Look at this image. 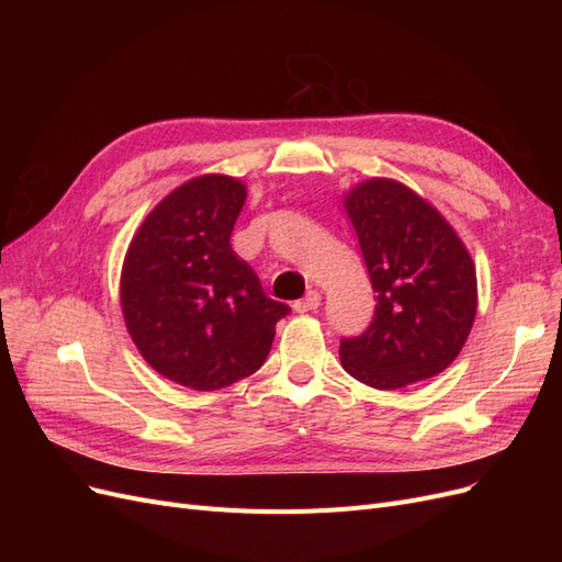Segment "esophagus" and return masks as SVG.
Returning a JSON list of instances; mask_svg holds the SVG:
<instances>
[{"instance_id":"esophagus-1","label":"esophagus","mask_w":562,"mask_h":562,"mask_svg":"<svg viewBox=\"0 0 562 562\" xmlns=\"http://www.w3.org/2000/svg\"><path fill=\"white\" fill-rule=\"evenodd\" d=\"M293 307H295L297 314H307V312L318 310L321 307V293L318 291H310L302 300H297Z\"/></svg>"}]
</instances>
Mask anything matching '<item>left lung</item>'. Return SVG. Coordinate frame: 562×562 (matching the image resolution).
I'll list each match as a JSON object with an SVG mask.
<instances>
[{
	"instance_id": "obj_1",
	"label": "left lung",
	"mask_w": 562,
	"mask_h": 562,
	"mask_svg": "<svg viewBox=\"0 0 562 562\" xmlns=\"http://www.w3.org/2000/svg\"><path fill=\"white\" fill-rule=\"evenodd\" d=\"M345 209L378 304L368 330L339 342L342 368L375 389L438 375L462 351L479 307L467 246L429 201L396 180L356 184Z\"/></svg>"
}]
</instances>
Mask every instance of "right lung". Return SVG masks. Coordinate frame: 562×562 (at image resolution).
I'll return each instance as SVG.
<instances>
[{"label": "right lung", "instance_id": "add662e5", "mask_svg": "<svg viewBox=\"0 0 562 562\" xmlns=\"http://www.w3.org/2000/svg\"><path fill=\"white\" fill-rule=\"evenodd\" d=\"M246 184L201 176L161 199L122 267V312L143 359L166 380L223 389L258 370L291 307L265 295L232 250Z\"/></svg>", "mask_w": 562, "mask_h": 562}]
</instances>
